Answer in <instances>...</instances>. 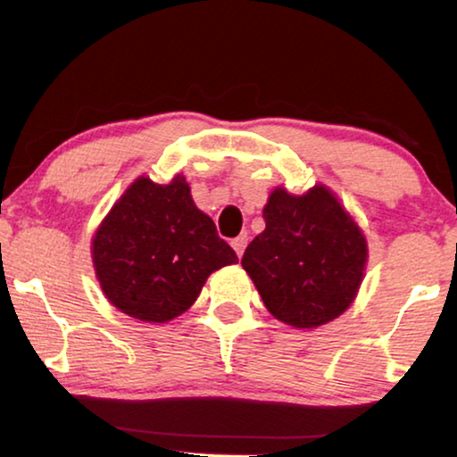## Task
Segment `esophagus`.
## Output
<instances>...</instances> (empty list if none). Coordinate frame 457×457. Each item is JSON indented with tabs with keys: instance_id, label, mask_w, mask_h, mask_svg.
<instances>
[{
	"instance_id": "obj_1",
	"label": "esophagus",
	"mask_w": 457,
	"mask_h": 457,
	"mask_svg": "<svg viewBox=\"0 0 457 457\" xmlns=\"http://www.w3.org/2000/svg\"><path fill=\"white\" fill-rule=\"evenodd\" d=\"M246 244H248V237L246 236H237V237H234V240H231V248H234L236 254L242 258L244 250H246Z\"/></svg>"
}]
</instances>
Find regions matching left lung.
<instances>
[{
  "label": "left lung",
  "mask_w": 457,
  "mask_h": 457,
  "mask_svg": "<svg viewBox=\"0 0 457 457\" xmlns=\"http://www.w3.org/2000/svg\"><path fill=\"white\" fill-rule=\"evenodd\" d=\"M262 217L267 228L248 244L242 267L267 310L294 328L338 318L363 281V231L322 185L305 195L275 188Z\"/></svg>",
  "instance_id": "obj_1"
}]
</instances>
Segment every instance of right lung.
Here are the masks:
<instances>
[{
	"mask_svg": "<svg viewBox=\"0 0 457 457\" xmlns=\"http://www.w3.org/2000/svg\"><path fill=\"white\" fill-rule=\"evenodd\" d=\"M100 287L141 322H168L196 302L211 272L237 262L215 223L196 209L185 176H141L114 203L92 240Z\"/></svg>",
	"mask_w": 457,
	"mask_h": 457,
	"instance_id": "1",
	"label": "right lung"
}]
</instances>
